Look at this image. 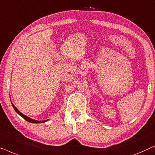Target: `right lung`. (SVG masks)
<instances>
[{"label": "right lung", "instance_id": "right-lung-1", "mask_svg": "<svg viewBox=\"0 0 155 155\" xmlns=\"http://www.w3.org/2000/svg\"><path fill=\"white\" fill-rule=\"evenodd\" d=\"M12 104L13 108H14V110H15V111H16V112L17 113V114L20 115V116H21V117H23V118L25 119L26 121H29V122H31V123H34V124L44 123V122H45V121H47V120H45V121H36V120H34V119H31V118H29V117H27V116H25V114H23L22 113H21L20 112H19V111L18 110H17V109L16 107H15V106H14V104H13L12 103Z\"/></svg>", "mask_w": 155, "mask_h": 155}]
</instances>
